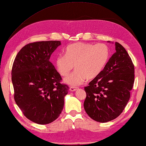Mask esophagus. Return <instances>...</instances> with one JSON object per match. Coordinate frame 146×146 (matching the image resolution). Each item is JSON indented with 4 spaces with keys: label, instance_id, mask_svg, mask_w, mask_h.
I'll use <instances>...</instances> for the list:
<instances>
[{
    "label": "esophagus",
    "instance_id": "esophagus-1",
    "mask_svg": "<svg viewBox=\"0 0 146 146\" xmlns=\"http://www.w3.org/2000/svg\"><path fill=\"white\" fill-rule=\"evenodd\" d=\"M77 89V87H72V86H71L70 87V90L71 92H74V91H76V90Z\"/></svg>",
    "mask_w": 146,
    "mask_h": 146
}]
</instances>
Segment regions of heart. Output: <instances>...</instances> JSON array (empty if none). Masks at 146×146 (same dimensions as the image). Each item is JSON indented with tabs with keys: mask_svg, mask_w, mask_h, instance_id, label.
Segmentation results:
<instances>
[{
	"mask_svg": "<svg viewBox=\"0 0 146 146\" xmlns=\"http://www.w3.org/2000/svg\"><path fill=\"white\" fill-rule=\"evenodd\" d=\"M109 47L105 44H93L77 42L69 45L64 55H58L55 60L56 69L61 76L66 77L75 67L76 70L64 79L72 86L92 80L100 75L110 57Z\"/></svg>",
	"mask_w": 146,
	"mask_h": 146,
	"instance_id": "obj_1",
	"label": "heart"
}]
</instances>
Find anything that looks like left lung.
Masks as SVG:
<instances>
[{
    "label": "left lung",
    "instance_id": "obj_1",
    "mask_svg": "<svg viewBox=\"0 0 146 146\" xmlns=\"http://www.w3.org/2000/svg\"><path fill=\"white\" fill-rule=\"evenodd\" d=\"M115 52L102 72L84 87V108L90 118L107 122L117 118L130 98L134 82V65L124 47L115 43Z\"/></svg>",
    "mask_w": 146,
    "mask_h": 146
}]
</instances>
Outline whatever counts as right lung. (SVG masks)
I'll list each match as a JSON object with an SVG mask.
<instances>
[{"mask_svg":"<svg viewBox=\"0 0 146 146\" xmlns=\"http://www.w3.org/2000/svg\"><path fill=\"white\" fill-rule=\"evenodd\" d=\"M59 40L29 43L16 56L12 68L14 100L24 115L38 124L58 118L69 87L61 84L60 74L50 61Z\"/></svg>","mask_w":146,"mask_h":146,"instance_id":"1","label":"right lung"}]
</instances>
